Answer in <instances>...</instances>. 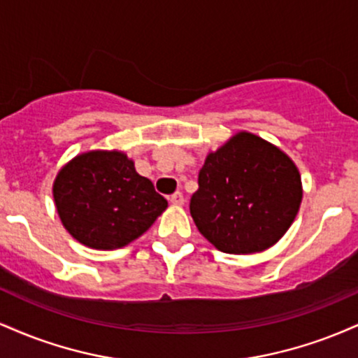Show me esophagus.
Returning <instances> with one entry per match:
<instances>
[{"mask_svg": "<svg viewBox=\"0 0 358 358\" xmlns=\"http://www.w3.org/2000/svg\"><path fill=\"white\" fill-rule=\"evenodd\" d=\"M170 202H171V205H176V207H178V205H183L182 192H175L173 195L170 196Z\"/></svg>", "mask_w": 358, "mask_h": 358, "instance_id": "obj_1", "label": "esophagus"}]
</instances>
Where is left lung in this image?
I'll use <instances>...</instances> for the list:
<instances>
[{"instance_id":"obj_1","label":"left lung","mask_w":358,"mask_h":358,"mask_svg":"<svg viewBox=\"0 0 358 358\" xmlns=\"http://www.w3.org/2000/svg\"><path fill=\"white\" fill-rule=\"evenodd\" d=\"M301 175L293 159L257 134L239 131L210 151L190 213L200 234L227 254L269 249L296 219Z\"/></svg>"}]
</instances>
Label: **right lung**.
Masks as SVG:
<instances>
[{
  "label": "right lung",
  "instance_id": "1",
  "mask_svg": "<svg viewBox=\"0 0 358 358\" xmlns=\"http://www.w3.org/2000/svg\"><path fill=\"white\" fill-rule=\"evenodd\" d=\"M62 225L92 249L124 248L166 210L151 180L136 171L124 151L92 150L65 163L53 180Z\"/></svg>",
  "mask_w": 358,
  "mask_h": 358
}]
</instances>
